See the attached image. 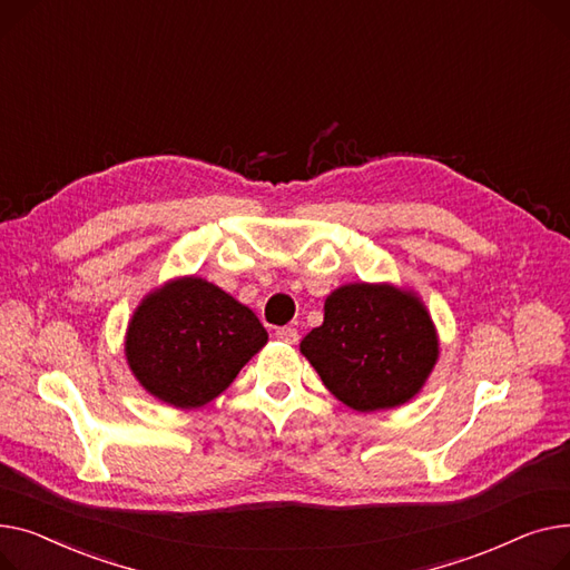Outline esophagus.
<instances>
[{
    "mask_svg": "<svg viewBox=\"0 0 570 570\" xmlns=\"http://www.w3.org/2000/svg\"><path fill=\"white\" fill-rule=\"evenodd\" d=\"M276 338L281 343H287V345H296L298 343V331L294 326H281L276 328Z\"/></svg>",
    "mask_w": 570,
    "mask_h": 570,
    "instance_id": "34e87169",
    "label": "esophagus"
}]
</instances>
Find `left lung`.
I'll list each match as a JSON object with an SVG mask.
<instances>
[{
    "instance_id": "8db88e82",
    "label": "left lung",
    "mask_w": 570,
    "mask_h": 570,
    "mask_svg": "<svg viewBox=\"0 0 570 570\" xmlns=\"http://www.w3.org/2000/svg\"><path fill=\"white\" fill-rule=\"evenodd\" d=\"M324 386L356 412L407 403L440 354L432 320L414 294L354 283L333 292L324 322L301 341Z\"/></svg>"
}]
</instances>
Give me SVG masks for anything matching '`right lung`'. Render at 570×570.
<instances>
[{
	"instance_id": "obj_1",
	"label": "right lung",
	"mask_w": 570,
	"mask_h": 570,
	"mask_svg": "<svg viewBox=\"0 0 570 570\" xmlns=\"http://www.w3.org/2000/svg\"><path fill=\"white\" fill-rule=\"evenodd\" d=\"M264 343L250 308L203 278H179L132 315L126 358L151 395L190 410L220 395Z\"/></svg>"
}]
</instances>
